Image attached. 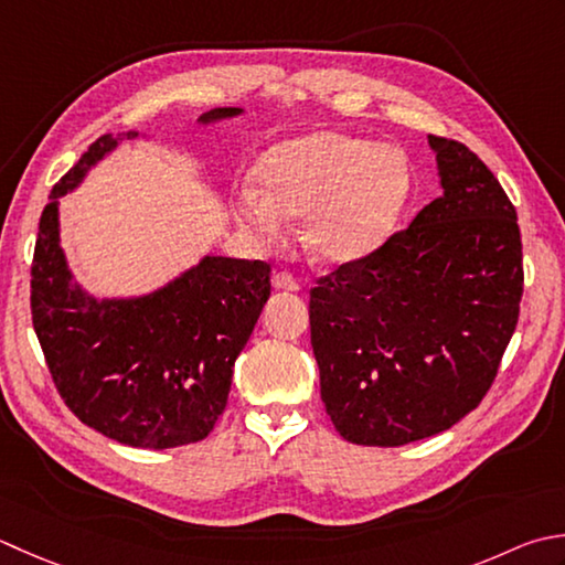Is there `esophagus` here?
Masks as SVG:
<instances>
[{"instance_id":"1","label":"esophagus","mask_w":565,"mask_h":565,"mask_svg":"<svg viewBox=\"0 0 565 565\" xmlns=\"http://www.w3.org/2000/svg\"><path fill=\"white\" fill-rule=\"evenodd\" d=\"M271 284H274V289L276 291H289V294H296V291H301V284H298L291 274H286V271H281V274H274V279H271Z\"/></svg>"}]
</instances>
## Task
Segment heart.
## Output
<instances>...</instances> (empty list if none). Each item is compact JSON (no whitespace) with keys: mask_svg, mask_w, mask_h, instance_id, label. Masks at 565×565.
Wrapping results in <instances>:
<instances>
[{"mask_svg":"<svg viewBox=\"0 0 565 565\" xmlns=\"http://www.w3.org/2000/svg\"><path fill=\"white\" fill-rule=\"evenodd\" d=\"M259 181L232 193L237 225L257 245L276 247L289 217H303L306 249L330 267L380 249L412 185L399 149L333 129L274 143L259 161Z\"/></svg>","mask_w":565,"mask_h":565,"instance_id":"1","label":"heart"}]
</instances>
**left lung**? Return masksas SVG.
Instances as JSON below:
<instances>
[{"mask_svg":"<svg viewBox=\"0 0 565 565\" xmlns=\"http://www.w3.org/2000/svg\"><path fill=\"white\" fill-rule=\"evenodd\" d=\"M440 195L311 291L320 399L358 446L448 430L488 394L524 291L516 210L458 141L430 137Z\"/></svg>","mask_w":565,"mask_h":565,"instance_id":"8db88e82","label":"left lung"}]
</instances>
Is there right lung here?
I'll use <instances>...</instances> for the list:
<instances>
[{
	"mask_svg": "<svg viewBox=\"0 0 565 565\" xmlns=\"http://www.w3.org/2000/svg\"><path fill=\"white\" fill-rule=\"evenodd\" d=\"M213 109L198 125L235 119ZM139 131L105 135L53 185L31 267V318L63 402L83 424L131 448L203 440L225 412L232 370L271 294L269 264L203 254L159 289L95 296L61 247V198Z\"/></svg>",
	"mask_w": 565,
	"mask_h": 565,
	"instance_id": "right-lung-1",
	"label": "right lung"
}]
</instances>
